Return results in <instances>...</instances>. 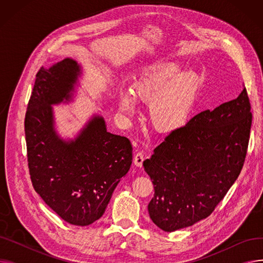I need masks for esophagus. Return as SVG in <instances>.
<instances>
[{
	"label": "esophagus",
	"instance_id": "obj_1",
	"mask_svg": "<svg viewBox=\"0 0 263 263\" xmlns=\"http://www.w3.org/2000/svg\"><path fill=\"white\" fill-rule=\"evenodd\" d=\"M144 160H145L144 154H143V153H137V154L134 156L133 163L136 165L137 167H142V166H143V162H144Z\"/></svg>",
	"mask_w": 263,
	"mask_h": 263
}]
</instances>
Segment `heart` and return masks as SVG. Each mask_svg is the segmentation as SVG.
<instances>
[{"label": "heart", "instance_id": "b5f03b06", "mask_svg": "<svg viewBox=\"0 0 263 263\" xmlns=\"http://www.w3.org/2000/svg\"><path fill=\"white\" fill-rule=\"evenodd\" d=\"M203 86L201 76L193 69H180L175 62H162L144 68L131 84V92H122L118 108L130 116L136 101L149 104V121L164 134L181 130L190 120Z\"/></svg>", "mask_w": 263, "mask_h": 263}]
</instances>
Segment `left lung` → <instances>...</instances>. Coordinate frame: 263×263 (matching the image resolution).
<instances>
[{
	"label": "left lung",
	"instance_id": "8db88e82",
	"mask_svg": "<svg viewBox=\"0 0 263 263\" xmlns=\"http://www.w3.org/2000/svg\"><path fill=\"white\" fill-rule=\"evenodd\" d=\"M251 127L244 87L237 99L203 110L171 133L144 161L155 186L148 212L160 229L186 228L213 212L240 175Z\"/></svg>",
	"mask_w": 263,
	"mask_h": 263
}]
</instances>
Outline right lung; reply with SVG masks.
I'll return each instance as SVG.
<instances>
[{"instance_id": "1", "label": "right lung", "mask_w": 263, "mask_h": 263, "mask_svg": "<svg viewBox=\"0 0 263 263\" xmlns=\"http://www.w3.org/2000/svg\"><path fill=\"white\" fill-rule=\"evenodd\" d=\"M82 67L65 59L40 68L25 114L27 162L35 191L65 222L88 226L99 219L132 164V145L106 131L93 114L73 139L55 128L52 105L73 100Z\"/></svg>"}]
</instances>
